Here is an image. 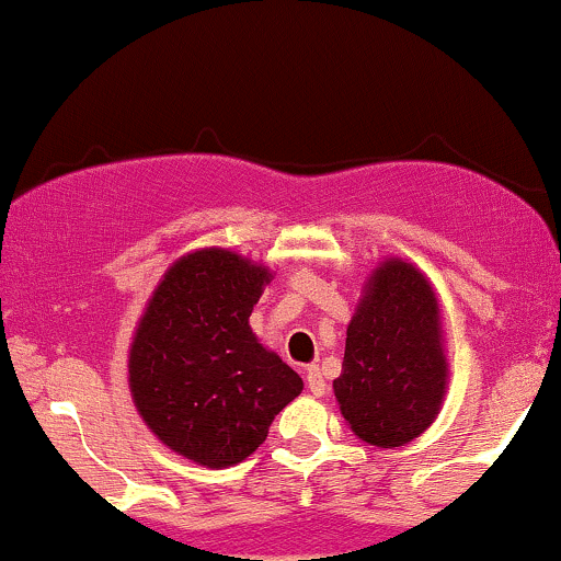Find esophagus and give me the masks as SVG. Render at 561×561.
<instances>
[{
    "label": "esophagus",
    "instance_id": "34e87169",
    "mask_svg": "<svg viewBox=\"0 0 561 561\" xmlns=\"http://www.w3.org/2000/svg\"><path fill=\"white\" fill-rule=\"evenodd\" d=\"M307 390H310L312 396L327 393V379H323L318 366H310V369H307Z\"/></svg>",
    "mask_w": 561,
    "mask_h": 561
}]
</instances>
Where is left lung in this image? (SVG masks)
Segmentation results:
<instances>
[{"label": "left lung", "instance_id": "left-lung-1", "mask_svg": "<svg viewBox=\"0 0 561 561\" xmlns=\"http://www.w3.org/2000/svg\"><path fill=\"white\" fill-rule=\"evenodd\" d=\"M447 393V358L431 283L401 259L369 280L345 340L334 396L355 436L401 447L436 420Z\"/></svg>", "mask_w": 561, "mask_h": 561}]
</instances>
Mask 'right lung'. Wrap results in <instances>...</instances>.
Listing matches in <instances>:
<instances>
[{"instance_id":"add662e5","label":"right lung","mask_w":561,"mask_h":561,"mask_svg":"<svg viewBox=\"0 0 561 561\" xmlns=\"http://www.w3.org/2000/svg\"><path fill=\"white\" fill-rule=\"evenodd\" d=\"M267 280V270L232 251H195L168 270L138 323L130 393L154 436L186 460H245L302 393V377L249 327Z\"/></svg>"}]
</instances>
